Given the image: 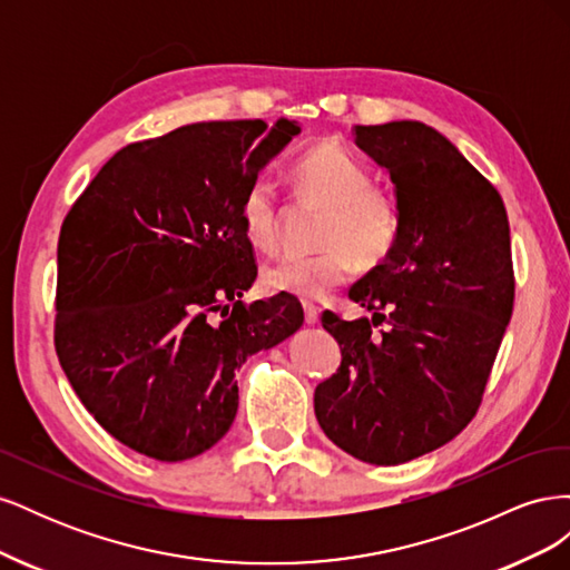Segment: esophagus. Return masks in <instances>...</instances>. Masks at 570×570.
Returning a JSON list of instances; mask_svg holds the SVG:
<instances>
[{
	"label": "esophagus",
	"mask_w": 570,
	"mask_h": 570,
	"mask_svg": "<svg viewBox=\"0 0 570 570\" xmlns=\"http://www.w3.org/2000/svg\"><path fill=\"white\" fill-rule=\"evenodd\" d=\"M318 314H321V308H318L316 304L304 302V321H306L308 325H316V323H318Z\"/></svg>",
	"instance_id": "34e87169"
}]
</instances>
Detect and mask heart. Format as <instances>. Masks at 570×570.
I'll list each match as a JSON object with an SVG mask.
<instances>
[{
    "mask_svg": "<svg viewBox=\"0 0 570 570\" xmlns=\"http://www.w3.org/2000/svg\"><path fill=\"white\" fill-rule=\"evenodd\" d=\"M292 176L302 195L325 212L316 237L321 249L271 262L262 271L268 289L316 299L347 281L356 266L371 271L387 262L402 235V209L392 193L373 185L366 164L340 142H321L302 154ZM239 220L252 247L273 252L281 245L283 206L271 180L249 185Z\"/></svg>",
    "mask_w": 570,
    "mask_h": 570,
    "instance_id": "1",
    "label": "heart"
}]
</instances>
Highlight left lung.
<instances>
[{
    "label": "left lung",
    "instance_id": "obj_1",
    "mask_svg": "<svg viewBox=\"0 0 570 570\" xmlns=\"http://www.w3.org/2000/svg\"><path fill=\"white\" fill-rule=\"evenodd\" d=\"M402 209L392 256L350 289L373 314L321 316L340 368L316 387L323 433L375 465L404 463L473 421L513 312L509 218L497 187L419 120L354 126Z\"/></svg>",
    "mask_w": 570,
    "mask_h": 570
}]
</instances>
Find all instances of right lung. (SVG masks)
I'll list each match as a JSON object with an SVG mask.
<instances>
[{"instance_id": "add662e5", "label": "right lung", "mask_w": 570, "mask_h": 570, "mask_svg": "<svg viewBox=\"0 0 570 570\" xmlns=\"http://www.w3.org/2000/svg\"><path fill=\"white\" fill-rule=\"evenodd\" d=\"M299 128L209 120L130 142L68 209L57 247L55 347L78 400L130 450L185 461L235 421V371L297 331L256 278L239 206Z\"/></svg>"}]
</instances>
